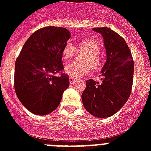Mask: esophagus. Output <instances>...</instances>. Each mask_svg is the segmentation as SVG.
<instances>
[{"mask_svg":"<svg viewBox=\"0 0 151 151\" xmlns=\"http://www.w3.org/2000/svg\"><path fill=\"white\" fill-rule=\"evenodd\" d=\"M69 81H70V84H73V83H75L77 81V79L74 78H72V77H70L69 78Z\"/></svg>","mask_w":151,"mask_h":151,"instance_id":"34e87169","label":"esophagus"}]
</instances>
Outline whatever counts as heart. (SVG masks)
<instances>
[{"mask_svg":"<svg viewBox=\"0 0 151 151\" xmlns=\"http://www.w3.org/2000/svg\"><path fill=\"white\" fill-rule=\"evenodd\" d=\"M78 51L87 52V55L84 57V64L72 63L65 67V72L68 75L73 78H81L89 73L91 66L93 70H98L103 66V60L99 54L101 46L99 42L92 38H85L79 41L77 47ZM77 49L70 43H67L64 45L62 51V57L64 61H68L73 59L75 55Z\"/></svg>","mask_w":151,"mask_h":151,"instance_id":"obj_1","label":"heart"}]
</instances>
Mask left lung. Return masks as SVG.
<instances>
[{
  "label": "left lung",
  "mask_w": 151,
  "mask_h": 151,
  "mask_svg": "<svg viewBox=\"0 0 151 151\" xmlns=\"http://www.w3.org/2000/svg\"><path fill=\"white\" fill-rule=\"evenodd\" d=\"M102 34L106 61L101 75L102 82L85 81L81 99L88 112L96 117H108L118 111L129 99L133 81L134 62L124 39L108 27L93 28Z\"/></svg>",
  "instance_id": "obj_1"
}]
</instances>
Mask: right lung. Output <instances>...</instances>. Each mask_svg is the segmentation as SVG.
I'll return each mask as SVG.
<instances>
[{"mask_svg": "<svg viewBox=\"0 0 151 151\" xmlns=\"http://www.w3.org/2000/svg\"><path fill=\"white\" fill-rule=\"evenodd\" d=\"M70 38V33L63 27L37 29L27 39L15 61V93L34 114L54 111L69 87V76L62 73V51Z\"/></svg>", "mask_w": 151, "mask_h": 151, "instance_id": "add662e5", "label": "right lung"}]
</instances>
